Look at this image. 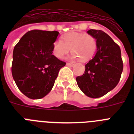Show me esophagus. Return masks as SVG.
<instances>
[{
    "label": "esophagus",
    "mask_w": 134,
    "mask_h": 134,
    "mask_svg": "<svg viewBox=\"0 0 134 134\" xmlns=\"http://www.w3.org/2000/svg\"><path fill=\"white\" fill-rule=\"evenodd\" d=\"M73 65H74V64H72V63H69V62H67V63H66V66H70V67H72Z\"/></svg>",
    "instance_id": "obj_1"
}]
</instances>
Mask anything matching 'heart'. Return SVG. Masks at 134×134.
I'll use <instances>...</instances> for the list:
<instances>
[{
    "label": "heart",
    "mask_w": 134,
    "mask_h": 134,
    "mask_svg": "<svg viewBox=\"0 0 134 134\" xmlns=\"http://www.w3.org/2000/svg\"><path fill=\"white\" fill-rule=\"evenodd\" d=\"M63 40H56L53 45V54L58 59H63L71 49L72 59L86 62L94 56L97 48V40L89 34L70 32L64 35Z\"/></svg>",
    "instance_id": "1"
}]
</instances>
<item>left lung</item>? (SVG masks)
Segmentation results:
<instances>
[{
    "instance_id": "left-lung-1",
    "label": "left lung",
    "mask_w": 134,
    "mask_h": 134,
    "mask_svg": "<svg viewBox=\"0 0 134 134\" xmlns=\"http://www.w3.org/2000/svg\"><path fill=\"white\" fill-rule=\"evenodd\" d=\"M87 33L97 40V50L85 65V73L76 80L82 92L91 98L105 95L117 86L123 71L119 46L101 30L91 29Z\"/></svg>"
}]
</instances>
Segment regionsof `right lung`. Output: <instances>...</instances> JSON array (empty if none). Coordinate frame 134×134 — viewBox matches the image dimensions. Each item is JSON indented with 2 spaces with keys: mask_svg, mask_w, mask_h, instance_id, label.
Wrapping results in <instances>:
<instances>
[{
  "mask_svg": "<svg viewBox=\"0 0 134 134\" xmlns=\"http://www.w3.org/2000/svg\"><path fill=\"white\" fill-rule=\"evenodd\" d=\"M59 32L38 29L27 32L13 49L12 75L21 93L32 99L50 92L66 62L52 55Z\"/></svg>",
  "mask_w": 134,
  "mask_h": 134,
  "instance_id": "1",
  "label": "right lung"
}]
</instances>
